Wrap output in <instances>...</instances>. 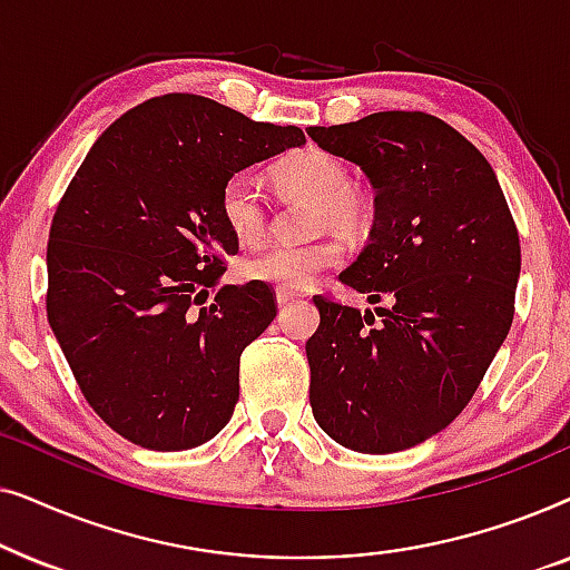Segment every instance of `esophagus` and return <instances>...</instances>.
I'll return each mask as SVG.
<instances>
[{
    "label": "esophagus",
    "instance_id": "34e87169",
    "mask_svg": "<svg viewBox=\"0 0 570 570\" xmlns=\"http://www.w3.org/2000/svg\"><path fill=\"white\" fill-rule=\"evenodd\" d=\"M277 306H291L293 301H298L301 295L298 293H291V291H277Z\"/></svg>",
    "mask_w": 570,
    "mask_h": 570
}]
</instances>
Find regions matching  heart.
Here are the masks:
<instances>
[{
    "mask_svg": "<svg viewBox=\"0 0 570 570\" xmlns=\"http://www.w3.org/2000/svg\"><path fill=\"white\" fill-rule=\"evenodd\" d=\"M275 181L291 197L314 202L311 230H340L361 236L368 228L371 207L361 189L350 184L345 163L324 150H306L277 163ZM220 215L240 244H256L267 230V202L246 176H230L220 191ZM345 248L334 238L311 244H267L244 262L246 279L275 285L277 291H306L326 269L340 267Z\"/></svg>",
    "mask_w": 570,
    "mask_h": 570,
    "instance_id": "obj_1",
    "label": "heart"
}]
</instances>
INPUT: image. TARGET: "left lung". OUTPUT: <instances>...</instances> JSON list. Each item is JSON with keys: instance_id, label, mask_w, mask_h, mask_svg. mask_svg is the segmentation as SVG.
I'll use <instances>...</instances> for the list:
<instances>
[{"instance_id": "8db88e82", "label": "left lung", "mask_w": 570, "mask_h": 570, "mask_svg": "<svg viewBox=\"0 0 570 570\" xmlns=\"http://www.w3.org/2000/svg\"><path fill=\"white\" fill-rule=\"evenodd\" d=\"M306 131L361 166L376 191L371 240L342 285L392 303L376 320L316 295L311 410L361 454L417 446L470 404L511 330L517 223L482 153L431 114L381 111Z\"/></svg>"}]
</instances>
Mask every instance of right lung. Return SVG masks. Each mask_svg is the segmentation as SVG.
I'll list each match as a JSON object with an SVG mask.
<instances>
[{"label": "right lung", "mask_w": 570, "mask_h": 570, "mask_svg": "<svg viewBox=\"0 0 570 570\" xmlns=\"http://www.w3.org/2000/svg\"><path fill=\"white\" fill-rule=\"evenodd\" d=\"M298 145V127L168 92L119 116L69 181L49 233L46 314L82 396L127 441L184 451L228 425L240 353L277 301L254 279L215 287L238 252L220 191Z\"/></svg>", "instance_id": "add662e5"}]
</instances>
